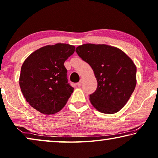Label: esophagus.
I'll return each instance as SVG.
<instances>
[{
    "label": "esophagus",
    "instance_id": "esophagus-1",
    "mask_svg": "<svg viewBox=\"0 0 158 158\" xmlns=\"http://www.w3.org/2000/svg\"><path fill=\"white\" fill-rule=\"evenodd\" d=\"M82 81H83V80H82V79H80V81L78 82V83H77V85H78L79 86H81V84H82Z\"/></svg>",
    "mask_w": 158,
    "mask_h": 158
}]
</instances>
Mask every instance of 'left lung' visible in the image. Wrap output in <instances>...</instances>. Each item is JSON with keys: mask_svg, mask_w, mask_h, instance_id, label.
<instances>
[{"mask_svg": "<svg viewBox=\"0 0 158 158\" xmlns=\"http://www.w3.org/2000/svg\"><path fill=\"white\" fill-rule=\"evenodd\" d=\"M76 52L91 66L97 89L89 96L95 109L103 114L119 111L128 102L136 86V67L118 48L107 44H84Z\"/></svg>", "mask_w": 158, "mask_h": 158, "instance_id": "obj_1", "label": "left lung"}]
</instances>
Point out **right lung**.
<instances>
[{
    "mask_svg": "<svg viewBox=\"0 0 158 158\" xmlns=\"http://www.w3.org/2000/svg\"><path fill=\"white\" fill-rule=\"evenodd\" d=\"M74 51L75 47L68 44L46 45L23 62L19 79L21 91L27 102L42 114L62 110L74 91L64 63Z\"/></svg>",
    "mask_w": 158,
    "mask_h": 158,
    "instance_id": "obj_1",
    "label": "right lung"
}]
</instances>
